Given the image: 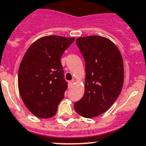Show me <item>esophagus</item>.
Masks as SVG:
<instances>
[{"instance_id":"esophagus-1","label":"esophagus","mask_w":146,"mask_h":146,"mask_svg":"<svg viewBox=\"0 0 146 146\" xmlns=\"http://www.w3.org/2000/svg\"><path fill=\"white\" fill-rule=\"evenodd\" d=\"M73 83H74V80H72V81L69 82V84H68V85H69V88H72V87L73 86Z\"/></svg>"}]
</instances>
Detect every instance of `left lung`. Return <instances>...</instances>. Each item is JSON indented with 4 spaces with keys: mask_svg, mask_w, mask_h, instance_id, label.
<instances>
[{
    "mask_svg": "<svg viewBox=\"0 0 146 146\" xmlns=\"http://www.w3.org/2000/svg\"><path fill=\"white\" fill-rule=\"evenodd\" d=\"M85 61V94L74 104L78 114L93 118L106 111L116 101L124 82V64L111 40L98 35L76 40Z\"/></svg>",
    "mask_w": 146,
    "mask_h": 146,
    "instance_id": "left-lung-1",
    "label": "left lung"
}]
</instances>
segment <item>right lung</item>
<instances>
[{"instance_id": "obj_1", "label": "right lung", "mask_w": 146, "mask_h": 146, "mask_svg": "<svg viewBox=\"0 0 146 146\" xmlns=\"http://www.w3.org/2000/svg\"><path fill=\"white\" fill-rule=\"evenodd\" d=\"M74 37H42L25 53L18 72L19 94L28 110L39 118H50L64 98L67 82L64 80L61 57Z\"/></svg>"}]
</instances>
